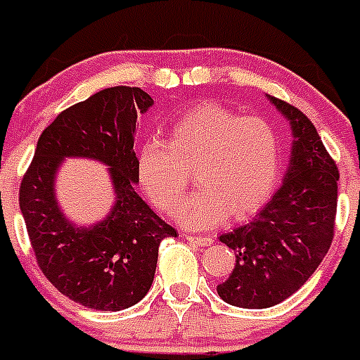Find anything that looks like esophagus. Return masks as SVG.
Here are the masks:
<instances>
[{
	"label": "esophagus",
	"instance_id": "34e87169",
	"mask_svg": "<svg viewBox=\"0 0 360 360\" xmlns=\"http://www.w3.org/2000/svg\"><path fill=\"white\" fill-rule=\"evenodd\" d=\"M188 242H192V244H198V246H210L212 244V236H201V235H190V233H185L183 235Z\"/></svg>",
	"mask_w": 360,
	"mask_h": 360
}]
</instances>
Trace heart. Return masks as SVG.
I'll return each mask as SVG.
<instances>
[{
    "label": "heart",
    "mask_w": 360,
    "mask_h": 360,
    "mask_svg": "<svg viewBox=\"0 0 360 360\" xmlns=\"http://www.w3.org/2000/svg\"><path fill=\"white\" fill-rule=\"evenodd\" d=\"M194 168L201 188L175 220L190 229L246 218L270 200L281 177V140L266 120L218 103L195 105L170 127L168 144L148 139L136 150V177L165 212L185 198Z\"/></svg>",
    "instance_id": "obj_1"
}]
</instances>
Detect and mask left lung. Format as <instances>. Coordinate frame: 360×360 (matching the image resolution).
<instances>
[{
    "mask_svg": "<svg viewBox=\"0 0 360 360\" xmlns=\"http://www.w3.org/2000/svg\"><path fill=\"white\" fill-rule=\"evenodd\" d=\"M268 99L294 140L281 188L246 226L220 236L236 261L216 290L242 309H268L300 290L329 251L337 216L338 170L316 127L296 107Z\"/></svg>",
    "mask_w": 360,
    "mask_h": 360,
    "instance_id": "1",
    "label": "left lung"
}]
</instances>
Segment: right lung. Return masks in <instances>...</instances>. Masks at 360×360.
<instances>
[{
	"label": "right lung",
	"instance_id": "right-lung-1",
	"mask_svg": "<svg viewBox=\"0 0 360 360\" xmlns=\"http://www.w3.org/2000/svg\"><path fill=\"white\" fill-rule=\"evenodd\" d=\"M153 105L136 86H112L63 110L42 131L20 185L29 240L42 274L72 302L96 311L139 303L153 283L159 244L177 231L136 192V118ZM109 165L115 190L110 214L77 226L60 210L54 179L64 158Z\"/></svg>",
	"mask_w": 360,
	"mask_h": 360
}]
</instances>
